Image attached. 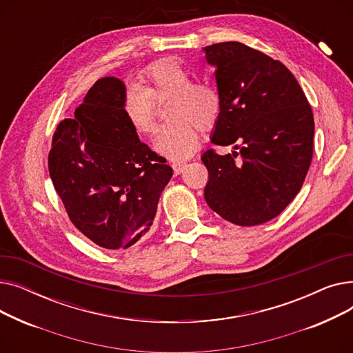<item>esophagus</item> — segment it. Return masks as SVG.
<instances>
[{"mask_svg": "<svg viewBox=\"0 0 353 353\" xmlns=\"http://www.w3.org/2000/svg\"><path fill=\"white\" fill-rule=\"evenodd\" d=\"M186 165H188V163H186V161H173V163H172L173 172H174L176 174L181 173L184 169H186Z\"/></svg>", "mask_w": 353, "mask_h": 353, "instance_id": "1", "label": "esophagus"}]
</instances>
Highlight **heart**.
<instances>
[{"label":"heart","mask_w":353,"mask_h":353,"mask_svg":"<svg viewBox=\"0 0 353 353\" xmlns=\"http://www.w3.org/2000/svg\"><path fill=\"white\" fill-rule=\"evenodd\" d=\"M172 99L169 117L173 123L160 128L154 141L159 154L170 160L190 157L200 144L201 128H212L221 110V99L209 83H193L188 68L173 60L148 65L141 87H133L123 101L127 121L140 136H150L156 127V104Z\"/></svg>","instance_id":"heart-1"}]
</instances>
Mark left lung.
<instances>
[{
    "label": "left lung",
    "instance_id": "1",
    "mask_svg": "<svg viewBox=\"0 0 353 353\" xmlns=\"http://www.w3.org/2000/svg\"><path fill=\"white\" fill-rule=\"evenodd\" d=\"M203 51L216 68L221 99L212 143H240L232 154L203 153L209 170L205 199L230 223H266L288 208L305 181L313 154L312 108L293 74L269 55L237 41Z\"/></svg>",
    "mask_w": 353,
    "mask_h": 353
}]
</instances>
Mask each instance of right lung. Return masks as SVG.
I'll return each instance as SVG.
<instances>
[{
    "instance_id": "right-lung-1",
    "label": "right lung",
    "mask_w": 353,
    "mask_h": 353,
    "mask_svg": "<svg viewBox=\"0 0 353 353\" xmlns=\"http://www.w3.org/2000/svg\"><path fill=\"white\" fill-rule=\"evenodd\" d=\"M125 85L96 81L52 137L48 170L72 225L108 250L127 249L150 230L173 169L127 121Z\"/></svg>"
}]
</instances>
